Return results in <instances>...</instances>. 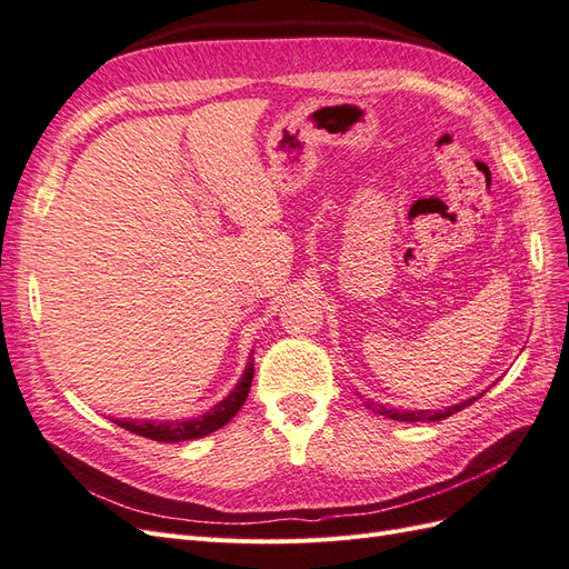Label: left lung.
<instances>
[{
    "mask_svg": "<svg viewBox=\"0 0 569 569\" xmlns=\"http://www.w3.org/2000/svg\"><path fill=\"white\" fill-rule=\"evenodd\" d=\"M473 401H478V397L469 399V401H461L457 406H449V409H442V411H399V409H387V406H380V403H372L375 406V413L380 416H387L391 420H403V423H435V420H445L449 416H455L457 411H463L466 406H471Z\"/></svg>",
    "mask_w": 569,
    "mask_h": 569,
    "instance_id": "left-lung-1",
    "label": "left lung"
}]
</instances>
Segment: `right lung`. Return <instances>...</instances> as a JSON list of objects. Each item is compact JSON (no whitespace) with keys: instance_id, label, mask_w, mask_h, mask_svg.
I'll use <instances>...</instances> for the list:
<instances>
[{"instance_id":"1","label":"right lung","mask_w":569,"mask_h":569,"mask_svg":"<svg viewBox=\"0 0 569 569\" xmlns=\"http://www.w3.org/2000/svg\"><path fill=\"white\" fill-rule=\"evenodd\" d=\"M252 377H254V362L244 368L242 380L238 382V387L230 391V395L213 406V411H209L207 416H199L194 420H170V423H153V420H114L120 428L137 432L141 437H149V440L156 442H184V440H194V437H203L218 428H223L228 420L240 411V406L244 403L247 395H250L252 387Z\"/></svg>"}]
</instances>
